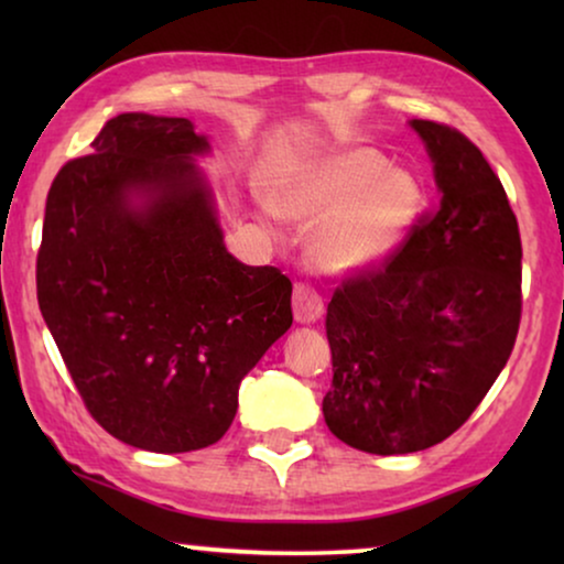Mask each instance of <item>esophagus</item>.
Listing matches in <instances>:
<instances>
[{
  "instance_id": "obj_1",
  "label": "esophagus",
  "mask_w": 564,
  "mask_h": 564,
  "mask_svg": "<svg viewBox=\"0 0 564 564\" xmlns=\"http://www.w3.org/2000/svg\"><path fill=\"white\" fill-rule=\"evenodd\" d=\"M292 311L300 323H311L321 318L323 313V297L321 292L307 282H295V292H292Z\"/></svg>"
}]
</instances>
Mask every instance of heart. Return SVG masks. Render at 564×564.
Listing matches in <instances>:
<instances>
[{
  "instance_id": "heart-1",
  "label": "heart",
  "mask_w": 564,
  "mask_h": 564,
  "mask_svg": "<svg viewBox=\"0 0 564 564\" xmlns=\"http://www.w3.org/2000/svg\"><path fill=\"white\" fill-rule=\"evenodd\" d=\"M423 187L411 172L390 169L380 151L346 149L297 169L282 189V210L321 226L313 257L328 269L380 264L419 220Z\"/></svg>"
}]
</instances>
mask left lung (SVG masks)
<instances>
[{
	"instance_id": "8db88e82",
	"label": "left lung",
	"mask_w": 564,
	"mask_h": 564,
	"mask_svg": "<svg viewBox=\"0 0 564 564\" xmlns=\"http://www.w3.org/2000/svg\"><path fill=\"white\" fill-rule=\"evenodd\" d=\"M411 126L442 199L388 259L346 274L326 313L323 419L369 454L452 436L498 380L521 323V234L498 174L457 128Z\"/></svg>"
}]
</instances>
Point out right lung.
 <instances>
[{
  "instance_id": "1",
  "label": "right lung",
  "mask_w": 564,
  "mask_h": 564,
  "mask_svg": "<svg viewBox=\"0 0 564 564\" xmlns=\"http://www.w3.org/2000/svg\"><path fill=\"white\" fill-rule=\"evenodd\" d=\"M61 166L37 249V305L99 426L138 449H205L238 384L292 326V282L223 246L187 118L126 112ZM133 196L142 197L138 206Z\"/></svg>"
}]
</instances>
